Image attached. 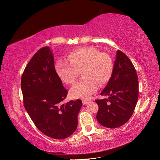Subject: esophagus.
I'll use <instances>...</instances> for the list:
<instances>
[{"label": "esophagus", "mask_w": 160, "mask_h": 160, "mask_svg": "<svg viewBox=\"0 0 160 160\" xmlns=\"http://www.w3.org/2000/svg\"><path fill=\"white\" fill-rule=\"evenodd\" d=\"M88 102H89V101H88V100H82L83 104H88Z\"/></svg>", "instance_id": "34e87169"}]
</instances>
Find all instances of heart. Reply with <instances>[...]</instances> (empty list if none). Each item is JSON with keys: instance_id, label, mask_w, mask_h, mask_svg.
Instances as JSON below:
<instances>
[{"instance_id": "b5f03b06", "label": "heart", "mask_w": 160, "mask_h": 160, "mask_svg": "<svg viewBox=\"0 0 160 160\" xmlns=\"http://www.w3.org/2000/svg\"><path fill=\"white\" fill-rule=\"evenodd\" d=\"M68 60L69 62L63 60L58 61L56 70L61 80L68 84L74 83L79 72H82L83 78L70 89V93L73 98H89L97 90L98 84L107 83L112 75V58L94 48L76 49L68 55Z\"/></svg>"}]
</instances>
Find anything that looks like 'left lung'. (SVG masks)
<instances>
[{
    "instance_id": "left-lung-1",
    "label": "left lung",
    "mask_w": 160,
    "mask_h": 160,
    "mask_svg": "<svg viewBox=\"0 0 160 160\" xmlns=\"http://www.w3.org/2000/svg\"><path fill=\"white\" fill-rule=\"evenodd\" d=\"M100 94L108 96L95 100L98 105L97 119L100 125L112 129L129 121L138 100V76L129 58L120 50L117 52L112 75Z\"/></svg>"
}]
</instances>
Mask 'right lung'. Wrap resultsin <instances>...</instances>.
Segmentation results:
<instances>
[{
	"label": "right lung",
	"instance_id": "obj_1",
	"mask_svg": "<svg viewBox=\"0 0 160 160\" xmlns=\"http://www.w3.org/2000/svg\"><path fill=\"white\" fill-rule=\"evenodd\" d=\"M21 85L25 110L41 132L56 139L74 133L82 102L78 99L62 103L68 90L55 69L49 47L35 53L22 73Z\"/></svg>",
	"mask_w": 160,
	"mask_h": 160
}]
</instances>
